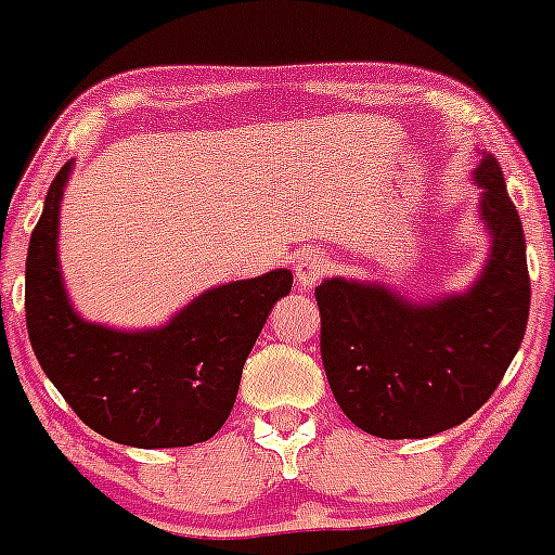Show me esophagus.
I'll list each match as a JSON object with an SVG mask.
<instances>
[{"instance_id": "34e87169", "label": "esophagus", "mask_w": 555, "mask_h": 555, "mask_svg": "<svg viewBox=\"0 0 555 555\" xmlns=\"http://www.w3.org/2000/svg\"><path fill=\"white\" fill-rule=\"evenodd\" d=\"M327 269H331V261H327L325 255L320 253H306L300 255V261H297V269H294V274H297V288H311L320 283L322 274H327Z\"/></svg>"}]
</instances>
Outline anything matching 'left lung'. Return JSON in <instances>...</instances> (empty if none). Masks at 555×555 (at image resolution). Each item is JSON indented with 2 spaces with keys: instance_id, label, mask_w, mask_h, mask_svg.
<instances>
[{
  "instance_id": "1",
  "label": "left lung",
  "mask_w": 555,
  "mask_h": 555,
  "mask_svg": "<svg viewBox=\"0 0 555 555\" xmlns=\"http://www.w3.org/2000/svg\"><path fill=\"white\" fill-rule=\"evenodd\" d=\"M489 258L473 286L405 300L384 283L317 286L322 364L338 409L380 439H425L487 403L526 336L531 281L526 235L494 155L473 171Z\"/></svg>"
}]
</instances>
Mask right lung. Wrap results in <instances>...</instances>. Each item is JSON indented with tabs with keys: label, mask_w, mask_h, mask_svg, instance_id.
Returning <instances> with one entry per match:
<instances>
[{
	"label": "right lung",
	"mask_w": 555,
	"mask_h": 555,
	"mask_svg": "<svg viewBox=\"0 0 555 555\" xmlns=\"http://www.w3.org/2000/svg\"><path fill=\"white\" fill-rule=\"evenodd\" d=\"M72 166L52 180L29 235L24 311L38 364L82 423L111 442L144 450L208 442L230 416L269 311L292 292V272L274 269L208 288L166 325L146 331L82 320L57 261Z\"/></svg>",
	"instance_id": "1"
}]
</instances>
